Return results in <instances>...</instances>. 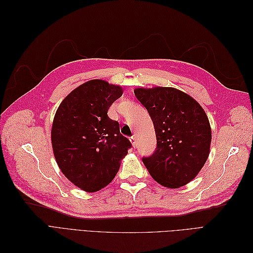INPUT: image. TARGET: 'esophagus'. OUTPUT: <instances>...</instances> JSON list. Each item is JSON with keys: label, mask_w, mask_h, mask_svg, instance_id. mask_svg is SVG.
Returning a JSON list of instances; mask_svg holds the SVG:
<instances>
[{"label": "esophagus", "mask_w": 253, "mask_h": 253, "mask_svg": "<svg viewBox=\"0 0 253 253\" xmlns=\"http://www.w3.org/2000/svg\"><path fill=\"white\" fill-rule=\"evenodd\" d=\"M129 140H131V142H132V144H133V147H134V148H136V147H137V140H136V137H135V136L129 137Z\"/></svg>", "instance_id": "obj_1"}]
</instances>
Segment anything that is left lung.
<instances>
[{
    "label": "left lung",
    "mask_w": 253,
    "mask_h": 253,
    "mask_svg": "<svg viewBox=\"0 0 253 253\" xmlns=\"http://www.w3.org/2000/svg\"><path fill=\"white\" fill-rule=\"evenodd\" d=\"M155 128L157 147L142 157L151 176L167 188L187 185L202 170L210 153L208 117L194 99L173 87L136 88Z\"/></svg>",
    "instance_id": "left-lung-1"
}]
</instances>
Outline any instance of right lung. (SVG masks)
<instances>
[{
	"mask_svg": "<svg viewBox=\"0 0 253 253\" xmlns=\"http://www.w3.org/2000/svg\"><path fill=\"white\" fill-rule=\"evenodd\" d=\"M122 88L100 79L75 88L53 118L51 144L57 164L75 186L95 192L114 179L131 142L108 116Z\"/></svg>",
	"mask_w": 253,
	"mask_h": 253,
	"instance_id": "right-lung-1",
	"label": "right lung"
}]
</instances>
